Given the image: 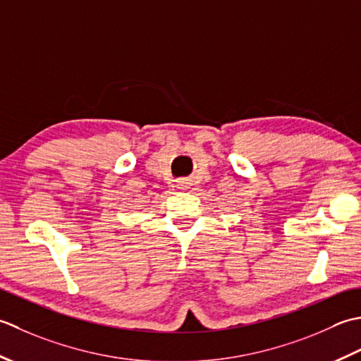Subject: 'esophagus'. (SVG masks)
I'll list each match as a JSON object with an SVG mask.
<instances>
[{
    "mask_svg": "<svg viewBox=\"0 0 361 361\" xmlns=\"http://www.w3.org/2000/svg\"><path fill=\"white\" fill-rule=\"evenodd\" d=\"M176 187H178L179 190H187V188L190 187V182H188V179H185V178L179 179L178 183H176Z\"/></svg>",
    "mask_w": 361,
    "mask_h": 361,
    "instance_id": "1",
    "label": "esophagus"
}]
</instances>
